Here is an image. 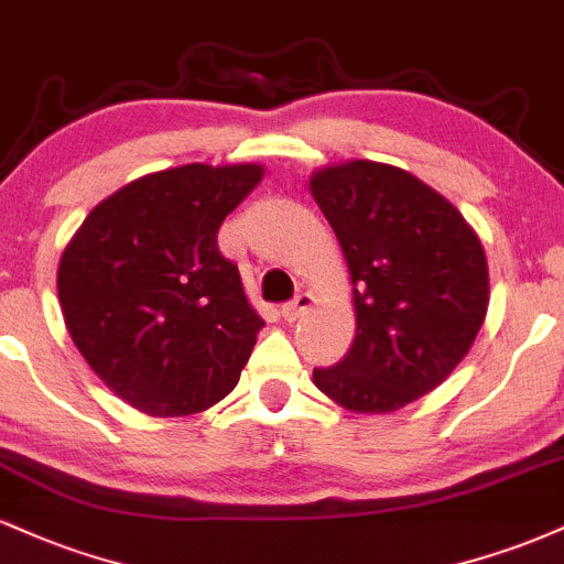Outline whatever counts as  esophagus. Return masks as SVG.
<instances>
[{
    "instance_id": "esophagus-1",
    "label": "esophagus",
    "mask_w": 564,
    "mask_h": 564,
    "mask_svg": "<svg viewBox=\"0 0 564 564\" xmlns=\"http://www.w3.org/2000/svg\"><path fill=\"white\" fill-rule=\"evenodd\" d=\"M313 294H307V291H302L300 296H296V300H291L289 304H283L281 307V315L283 318H286L289 323H294V321H300L304 313H307L310 307H313Z\"/></svg>"
}]
</instances>
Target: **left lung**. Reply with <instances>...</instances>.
I'll use <instances>...</instances> for the list:
<instances>
[{"mask_svg": "<svg viewBox=\"0 0 564 564\" xmlns=\"http://www.w3.org/2000/svg\"><path fill=\"white\" fill-rule=\"evenodd\" d=\"M310 193L341 246L355 304L352 347L315 368V387L347 411H398L475 345L490 300L480 238L448 198L379 161L323 166Z\"/></svg>", "mask_w": 564, "mask_h": 564, "instance_id": "1", "label": "left lung"}]
</instances>
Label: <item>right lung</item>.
Instances as JSON below:
<instances>
[{
    "label": "right lung",
    "mask_w": 564,
    "mask_h": 564,
    "mask_svg": "<svg viewBox=\"0 0 564 564\" xmlns=\"http://www.w3.org/2000/svg\"><path fill=\"white\" fill-rule=\"evenodd\" d=\"M260 164L151 172L95 206L57 264V300L102 384L148 416H191L241 379L264 321L219 254Z\"/></svg>",
    "instance_id": "add662e5"
}]
</instances>
